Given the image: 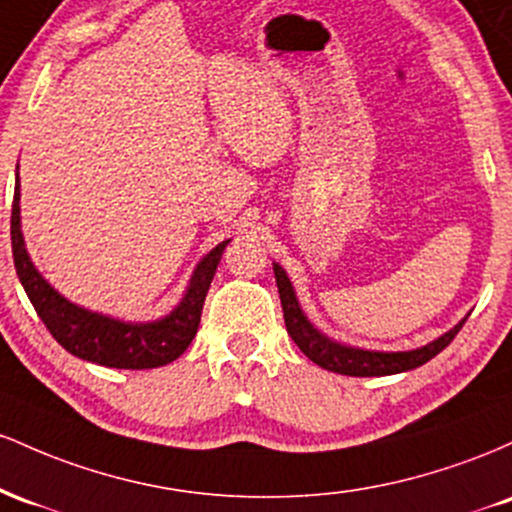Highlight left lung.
<instances>
[{
	"label": "left lung",
	"instance_id": "1",
	"mask_svg": "<svg viewBox=\"0 0 512 512\" xmlns=\"http://www.w3.org/2000/svg\"><path fill=\"white\" fill-rule=\"evenodd\" d=\"M274 276L276 286H279V298L281 308H284V320H286V332L291 334V339L296 342L298 349L303 351L310 361L317 363L320 368L332 370V373L342 375H356V378H373V375H395L404 373V370L424 366L426 361H431L433 356H438L440 351L448 346L455 334L462 330L464 320L460 325L452 327L450 332H445L443 337H438L436 342L421 346V349L411 351H366L356 349V346H346L334 342V339L325 337L322 332H317L310 320L298 305L296 291H293L289 276L279 264H274Z\"/></svg>",
	"mask_w": 512,
	"mask_h": 512
}]
</instances>
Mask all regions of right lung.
<instances>
[{
  "label": "right lung",
  "mask_w": 512,
  "mask_h": 512,
  "mask_svg": "<svg viewBox=\"0 0 512 512\" xmlns=\"http://www.w3.org/2000/svg\"><path fill=\"white\" fill-rule=\"evenodd\" d=\"M19 199L21 185L19 173H16L14 204H11V252H14L16 274H19L21 286L26 289L35 313L69 354L98 363V366L127 370L166 366L185 354L197 334L204 298H207L211 279H214L216 264L221 262L223 250L231 240H223L197 264L190 286L173 313L156 322H122L69 303L40 276L28 257L26 243H23Z\"/></svg>",
  "instance_id": "right-lung-1"
}]
</instances>
